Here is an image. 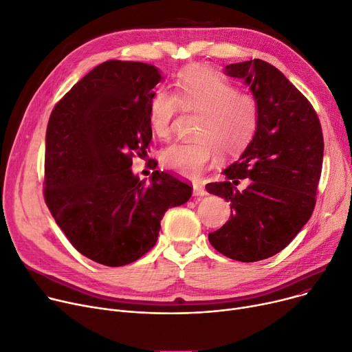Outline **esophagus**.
I'll return each instance as SVG.
<instances>
[{
    "mask_svg": "<svg viewBox=\"0 0 352 352\" xmlns=\"http://www.w3.org/2000/svg\"><path fill=\"white\" fill-rule=\"evenodd\" d=\"M208 192L200 183H193V196H206Z\"/></svg>",
    "mask_w": 352,
    "mask_h": 352,
    "instance_id": "34e87169",
    "label": "esophagus"
}]
</instances>
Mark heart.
<instances>
[{
  "mask_svg": "<svg viewBox=\"0 0 352 352\" xmlns=\"http://www.w3.org/2000/svg\"><path fill=\"white\" fill-rule=\"evenodd\" d=\"M200 113L193 142H177L160 152V163L179 176L199 179L221 155L241 152L258 126V103L214 69L195 65L179 74L175 94L156 89L149 102L151 129L159 139L170 138L179 112Z\"/></svg>",
  "mask_w": 352,
  "mask_h": 352,
  "instance_id": "1",
  "label": "heart"
}]
</instances>
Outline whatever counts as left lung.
I'll list each match as a JSON object with an SVG mask.
<instances>
[{"label": "left lung", "instance_id": "8db88e82", "mask_svg": "<svg viewBox=\"0 0 352 352\" xmlns=\"http://www.w3.org/2000/svg\"><path fill=\"white\" fill-rule=\"evenodd\" d=\"M249 85L258 103V126L249 146L206 186L230 201L232 216L209 241L226 257L253 263L277 254L311 217L322 169L320 119L307 98L276 67L261 59L226 67ZM250 178L244 191L238 183Z\"/></svg>", "mask_w": 352, "mask_h": 352}]
</instances>
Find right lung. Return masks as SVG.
<instances>
[{"label": "right lung", "instance_id": "add662e5", "mask_svg": "<svg viewBox=\"0 0 352 352\" xmlns=\"http://www.w3.org/2000/svg\"><path fill=\"white\" fill-rule=\"evenodd\" d=\"M162 75L143 62L107 60L71 88L52 111L45 138L48 209L71 244L109 267L126 265L157 241L169 208L192 188L155 170L132 173L135 153L152 140L149 102Z\"/></svg>", "mask_w": 352, "mask_h": 352}]
</instances>
